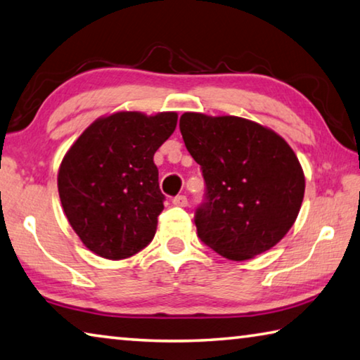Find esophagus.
<instances>
[{
  "label": "esophagus",
  "mask_w": 360,
  "mask_h": 360,
  "mask_svg": "<svg viewBox=\"0 0 360 360\" xmlns=\"http://www.w3.org/2000/svg\"><path fill=\"white\" fill-rule=\"evenodd\" d=\"M172 204L176 205V207H186L188 199H186V196H184V194H179V196H175L172 199Z\"/></svg>",
  "instance_id": "esophagus-1"
}]
</instances>
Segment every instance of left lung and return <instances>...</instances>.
I'll return each mask as SVG.
<instances>
[{
  "mask_svg": "<svg viewBox=\"0 0 360 360\" xmlns=\"http://www.w3.org/2000/svg\"><path fill=\"white\" fill-rule=\"evenodd\" d=\"M180 132L205 181L194 215L199 239L234 262L278 244L304 196L303 169L287 141L238 116L185 113Z\"/></svg>",
  "mask_w": 360,
  "mask_h": 360,
  "instance_id": "left-lung-1",
  "label": "left lung"
}]
</instances>
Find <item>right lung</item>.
Returning <instances> with one entry per match:
<instances>
[{"label":"right lung","instance_id":"right-lung-1","mask_svg":"<svg viewBox=\"0 0 360 360\" xmlns=\"http://www.w3.org/2000/svg\"><path fill=\"white\" fill-rule=\"evenodd\" d=\"M176 117L174 111L98 117L65 155L57 176L62 207L98 257L122 260L155 238L166 198L153 156L174 134Z\"/></svg>","mask_w":360,"mask_h":360}]
</instances>
